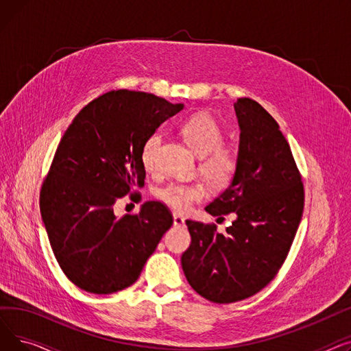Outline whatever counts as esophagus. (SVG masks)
Masks as SVG:
<instances>
[{
  "mask_svg": "<svg viewBox=\"0 0 351 351\" xmlns=\"http://www.w3.org/2000/svg\"><path fill=\"white\" fill-rule=\"evenodd\" d=\"M173 225L176 228H183L185 226V219H183L180 215H173Z\"/></svg>",
  "mask_w": 351,
  "mask_h": 351,
  "instance_id": "1",
  "label": "esophagus"
}]
</instances>
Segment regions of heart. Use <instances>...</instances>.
Masks as SVG:
<instances>
[{"mask_svg": "<svg viewBox=\"0 0 351 351\" xmlns=\"http://www.w3.org/2000/svg\"><path fill=\"white\" fill-rule=\"evenodd\" d=\"M180 132L192 149L202 156L199 171L213 183L225 185L237 168V158L232 147L223 145L225 135L220 125L206 114H196L180 126ZM162 142V135L155 132L147 136L141 149V160L146 171H155L156 154ZM206 196L204 183L169 182L156 189V197L176 212H186L192 205Z\"/></svg>", "mask_w": 351, "mask_h": 351, "instance_id": "heart-1", "label": "heart"}]
</instances>
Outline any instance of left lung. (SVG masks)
Returning a JSON list of instances; mask_svg holds the SVG:
<instances>
[{
  "instance_id": "left-lung-1",
  "label": "left lung",
  "mask_w": 351,
  "mask_h": 351,
  "mask_svg": "<svg viewBox=\"0 0 351 351\" xmlns=\"http://www.w3.org/2000/svg\"><path fill=\"white\" fill-rule=\"evenodd\" d=\"M241 126L237 168L229 188L205 209L233 215L225 233L215 223L186 220L192 243L182 269L192 289L228 304L265 289L278 274L304 208L302 175L279 123L250 98L234 104Z\"/></svg>"
}]
</instances>
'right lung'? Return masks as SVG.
Wrapping results in <instances>:
<instances>
[{
  "instance_id": "obj_1",
  "label": "right lung",
  "mask_w": 351,
  "mask_h": 351,
  "mask_svg": "<svg viewBox=\"0 0 351 351\" xmlns=\"http://www.w3.org/2000/svg\"><path fill=\"white\" fill-rule=\"evenodd\" d=\"M182 104L138 90H109L85 105L55 151L40 209L66 278L80 289L110 294L134 285L173 217L158 200L117 217L115 202L145 185L141 149Z\"/></svg>"
}]
</instances>
